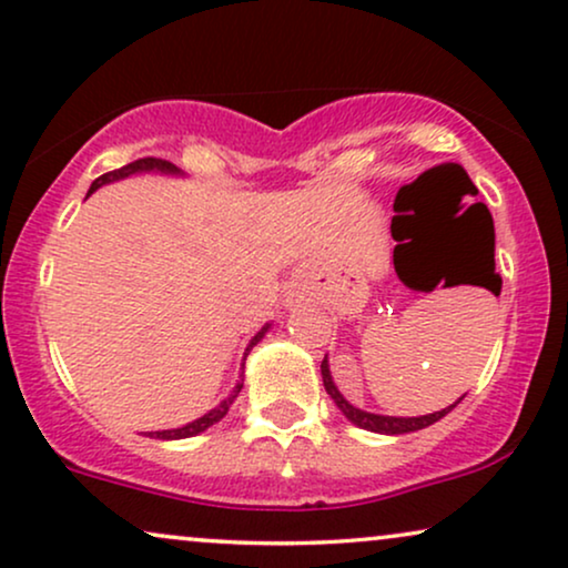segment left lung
Wrapping results in <instances>:
<instances>
[{
  "mask_svg": "<svg viewBox=\"0 0 568 568\" xmlns=\"http://www.w3.org/2000/svg\"><path fill=\"white\" fill-rule=\"evenodd\" d=\"M477 211H480V216L485 219V234H483V255H485V263H488V278H490V292L493 294H500V276L496 274V261H493V253H496V232H493V216L490 211L485 209V203H477ZM321 375H323V386H326V392L331 399L338 409H342V415L349 419L352 425H357V428L363 430H371V433H381V436H402V433H415V430H423L428 428V425L438 423L440 417H446L448 412H452L456 404L454 402L452 407L440 409V412H433V415H419V417H392V415H375V412H365L355 407V404H349L344 399V394L338 392L336 383H334V375H331V365H328V355L323 357L321 363Z\"/></svg>",
  "mask_w": 568,
  "mask_h": 568,
  "instance_id": "8db88e82",
  "label": "left lung"
}]
</instances>
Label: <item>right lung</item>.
Segmentation results:
<instances>
[{
	"instance_id": "add662e5",
	"label": "right lung",
	"mask_w": 568,
	"mask_h": 568,
	"mask_svg": "<svg viewBox=\"0 0 568 568\" xmlns=\"http://www.w3.org/2000/svg\"><path fill=\"white\" fill-rule=\"evenodd\" d=\"M132 174H166V176H182V169H176L174 164H169V161H161V159H138V161H132V164H128V166L114 169V172H109V174H104V176H99V180H95L93 185H91V190H88V195L95 193V190H99V187L109 185V182L124 180V176H132ZM271 326H274V323H266V326H263L261 331H257V334H255L253 338H250V344H247V349H245V357H242V359H247L250 349H253L255 344L261 342V338L268 334V328H271ZM240 371H242V373H240V381L234 383V388L230 392V396H226V399H221L213 409L205 412L203 417H197V419H193V423L182 425V428L156 430V433H149V436H151V438H159V440H180V438H193V436H201L203 430H209L211 425H216L219 419L224 417L226 412H230L232 402L237 399V394L242 392V381H245V363H242Z\"/></svg>"
}]
</instances>
